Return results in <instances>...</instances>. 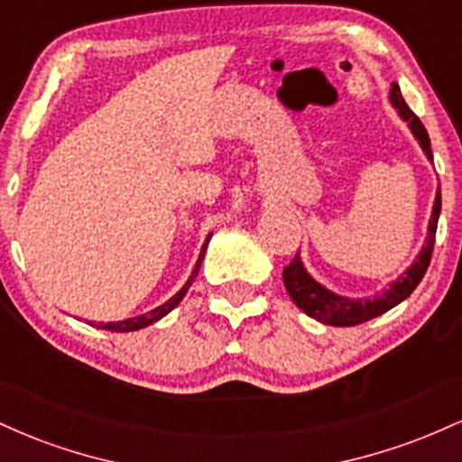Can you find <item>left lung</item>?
I'll return each mask as SVG.
<instances>
[{
	"mask_svg": "<svg viewBox=\"0 0 462 462\" xmlns=\"http://www.w3.org/2000/svg\"><path fill=\"white\" fill-rule=\"evenodd\" d=\"M389 102L397 110L402 121H406V125L411 128L412 136H415L419 147L426 153L428 161L432 162V150H430V136H428L426 128L419 121V116L408 108L404 97H402L400 87L393 82L391 84ZM439 213H441V187L437 190V198L432 204V215L428 221V235L426 243H423L421 252L417 254V258L412 261L411 267L406 269L400 278L393 280L389 284V289H384L383 293L374 295V298H347V295H338L334 291L326 289V286L317 282L312 275L306 272L304 263H301L300 254H295V258L291 261L289 267H284L282 280L286 291H289L291 300L298 304L306 315L312 319L326 323V326H337V328H349L365 323L374 317H380L383 312L391 310L393 306L404 301L412 291L417 289V284L421 282L423 273H426L428 264H430L432 247H434V235H437V224H439Z\"/></svg>",
	"mask_w": 462,
	"mask_h": 462,
	"instance_id": "obj_1",
	"label": "left lung"
}]
</instances>
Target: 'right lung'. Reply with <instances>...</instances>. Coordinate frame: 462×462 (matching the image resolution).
<instances>
[{"mask_svg": "<svg viewBox=\"0 0 462 462\" xmlns=\"http://www.w3.org/2000/svg\"><path fill=\"white\" fill-rule=\"evenodd\" d=\"M210 236H213V232H210V235L206 236L204 245H201L199 258H198V263H195V267H193V272H190L189 280H187V282H184L182 289H180L178 293L173 295L171 300H167V301H164V304L156 306V309L150 310V312H145V315H136V317H130V319H124V321H108V323H97V326H95V323H91V321H88V323H91V326H95V328H99V330H110V332H134V330H141V328H147V326H152V323H156L158 319H162L164 315H169V312H171L173 309H176V306L180 304V301L184 300V295H187V291L190 289V284H193V280L198 278V272H199V267H201V261H204V254H206V247H208V241H210Z\"/></svg>", "mask_w": 462, "mask_h": 462, "instance_id": "add662e5", "label": "right lung"}]
</instances>
